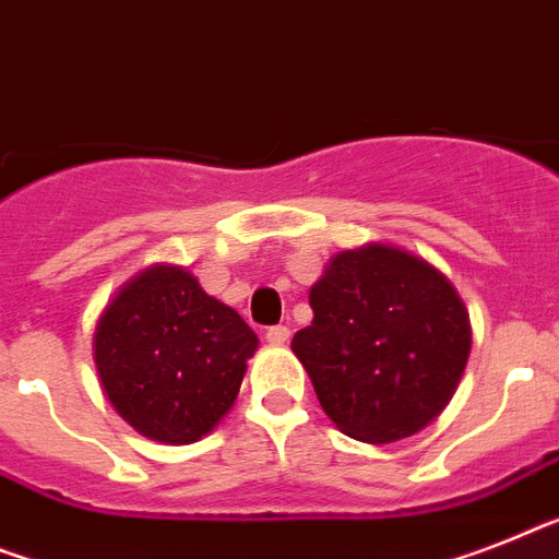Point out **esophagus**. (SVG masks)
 Instances as JSON below:
<instances>
[{"label": "esophagus", "instance_id": "34e87169", "mask_svg": "<svg viewBox=\"0 0 559 559\" xmlns=\"http://www.w3.org/2000/svg\"><path fill=\"white\" fill-rule=\"evenodd\" d=\"M265 340H269L271 345H285L290 340V331L285 329V325H274V329H269Z\"/></svg>", "mask_w": 559, "mask_h": 559}]
</instances>
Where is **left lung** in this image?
Returning a JSON list of instances; mask_svg holds the SVG:
<instances>
[{"label": "left lung", "mask_w": 559, "mask_h": 559, "mask_svg": "<svg viewBox=\"0 0 559 559\" xmlns=\"http://www.w3.org/2000/svg\"><path fill=\"white\" fill-rule=\"evenodd\" d=\"M308 302L313 320L290 352L345 437L396 442L445 412L472 354V320L440 269L366 242L331 257Z\"/></svg>", "instance_id": "8db88e82"}]
</instances>
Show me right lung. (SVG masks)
<instances>
[{
    "mask_svg": "<svg viewBox=\"0 0 559 559\" xmlns=\"http://www.w3.org/2000/svg\"><path fill=\"white\" fill-rule=\"evenodd\" d=\"M260 340L182 265L156 262L108 299L94 362L114 412L142 437L191 445L234 408Z\"/></svg>",
    "mask_w": 559,
    "mask_h": 559,
    "instance_id": "right-lung-1",
    "label": "right lung"
}]
</instances>
